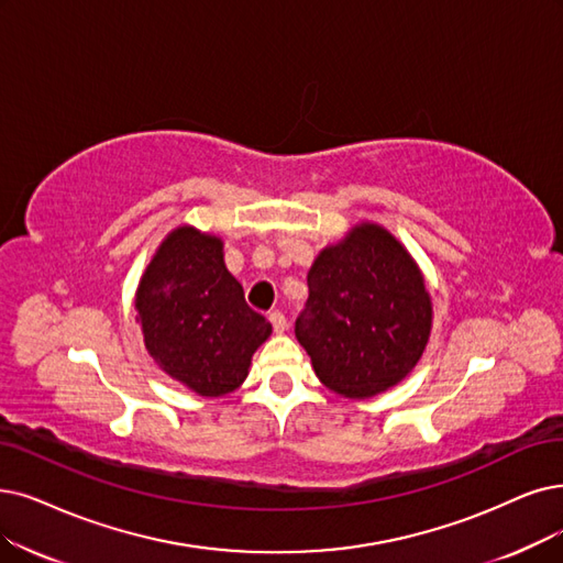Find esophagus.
Listing matches in <instances>:
<instances>
[{"label": "esophagus", "mask_w": 563, "mask_h": 563, "mask_svg": "<svg viewBox=\"0 0 563 563\" xmlns=\"http://www.w3.org/2000/svg\"><path fill=\"white\" fill-rule=\"evenodd\" d=\"M269 323H273V328H275L277 334H282V332L286 330V317H284L282 311H273V313H269Z\"/></svg>", "instance_id": "1"}]
</instances>
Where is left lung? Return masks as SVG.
Masks as SVG:
<instances>
[{
  "instance_id": "left-lung-1",
  "label": "left lung",
  "mask_w": 563,
  "mask_h": 563,
  "mask_svg": "<svg viewBox=\"0 0 563 563\" xmlns=\"http://www.w3.org/2000/svg\"><path fill=\"white\" fill-rule=\"evenodd\" d=\"M307 286L296 336L328 390L369 399L420 363L432 332V296L416 258L388 229L355 223L313 258Z\"/></svg>"
}]
</instances>
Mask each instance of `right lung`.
I'll use <instances>...</instances> for the list:
<instances>
[{
  "instance_id": "obj_1",
  "label": "right lung",
  "mask_w": 563,
  "mask_h": 563,
  "mask_svg": "<svg viewBox=\"0 0 563 563\" xmlns=\"http://www.w3.org/2000/svg\"><path fill=\"white\" fill-rule=\"evenodd\" d=\"M133 307L156 367L200 397L240 388L273 334L223 263V240L189 223L156 246Z\"/></svg>"
}]
</instances>
